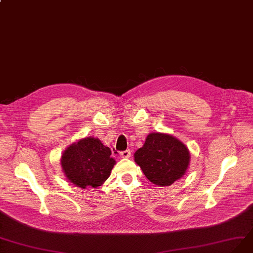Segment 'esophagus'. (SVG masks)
Instances as JSON below:
<instances>
[{
    "mask_svg": "<svg viewBox=\"0 0 253 253\" xmlns=\"http://www.w3.org/2000/svg\"><path fill=\"white\" fill-rule=\"evenodd\" d=\"M120 156L123 157V158H129L130 156H131V152H130V150L122 151V152H120Z\"/></svg>",
    "mask_w": 253,
    "mask_h": 253,
    "instance_id": "esophagus-1",
    "label": "esophagus"
}]
</instances>
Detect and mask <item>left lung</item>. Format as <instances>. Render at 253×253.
<instances>
[{"mask_svg": "<svg viewBox=\"0 0 253 253\" xmlns=\"http://www.w3.org/2000/svg\"><path fill=\"white\" fill-rule=\"evenodd\" d=\"M191 154L180 139L162 132L149 133L145 144L134 153V162L148 180L157 186H169L186 173Z\"/></svg>", "mask_w": 253, "mask_h": 253, "instance_id": "8db88e82", "label": "left lung"}]
</instances>
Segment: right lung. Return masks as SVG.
I'll list each match as a JSON object with an SVG mask.
<instances>
[{
    "mask_svg": "<svg viewBox=\"0 0 253 253\" xmlns=\"http://www.w3.org/2000/svg\"><path fill=\"white\" fill-rule=\"evenodd\" d=\"M61 169L74 185L98 188L106 181L116 165L110 149L97 137H84L70 145L62 153Z\"/></svg>",
    "mask_w": 253,
    "mask_h": 253,
    "instance_id": "1",
    "label": "right lung"
}]
</instances>
